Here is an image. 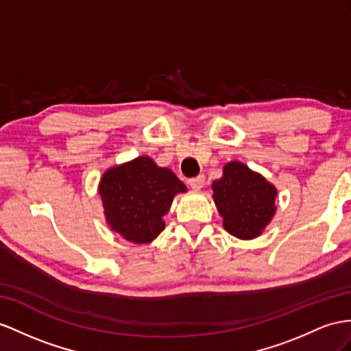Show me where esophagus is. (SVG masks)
Segmentation results:
<instances>
[{
  "mask_svg": "<svg viewBox=\"0 0 351 351\" xmlns=\"http://www.w3.org/2000/svg\"><path fill=\"white\" fill-rule=\"evenodd\" d=\"M188 185H190L193 190H195V191L202 190L203 185H204V175H199V176H195V178L188 179Z\"/></svg>",
  "mask_w": 351,
  "mask_h": 351,
  "instance_id": "1",
  "label": "esophagus"
}]
</instances>
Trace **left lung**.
Returning <instances> with one entry per match:
<instances>
[{
  "instance_id": "8db88e82",
  "label": "left lung",
  "mask_w": 351,
  "mask_h": 351,
  "mask_svg": "<svg viewBox=\"0 0 351 351\" xmlns=\"http://www.w3.org/2000/svg\"><path fill=\"white\" fill-rule=\"evenodd\" d=\"M212 188L223 228L234 237H258L274 217L277 190L243 163H228Z\"/></svg>"
}]
</instances>
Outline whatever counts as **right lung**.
Listing matches in <instances>:
<instances>
[{
	"instance_id": "right-lung-1",
	"label": "right lung",
	"mask_w": 351,
	"mask_h": 351,
	"mask_svg": "<svg viewBox=\"0 0 351 351\" xmlns=\"http://www.w3.org/2000/svg\"><path fill=\"white\" fill-rule=\"evenodd\" d=\"M186 186L149 157L106 170L99 185L106 222L133 243H149L165 230L163 217Z\"/></svg>"
}]
</instances>
